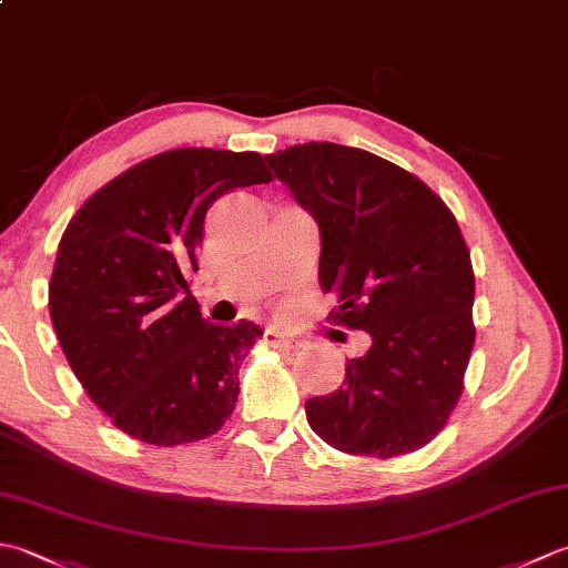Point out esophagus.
<instances>
[{"label":"esophagus","instance_id":"esophagus-1","mask_svg":"<svg viewBox=\"0 0 568 568\" xmlns=\"http://www.w3.org/2000/svg\"><path fill=\"white\" fill-rule=\"evenodd\" d=\"M265 342L277 346V348H293V346H297V339H293V336H287L285 332H277V329H265Z\"/></svg>","mask_w":568,"mask_h":568}]
</instances>
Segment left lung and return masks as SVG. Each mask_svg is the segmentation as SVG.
Wrapping results in <instances>:
<instances>
[{"mask_svg": "<svg viewBox=\"0 0 568 568\" xmlns=\"http://www.w3.org/2000/svg\"><path fill=\"white\" fill-rule=\"evenodd\" d=\"M320 226L329 320L371 334L339 390L310 397V427L334 449L393 458L444 429L476 342L470 253L444 200L400 165L329 141L265 155Z\"/></svg>", "mask_w": 568, "mask_h": 568, "instance_id": "obj_1", "label": "left lung"}]
</instances>
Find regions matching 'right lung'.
<instances>
[{
  "label": "right lung",
  "mask_w": 568,
  "mask_h": 568,
  "mask_svg": "<svg viewBox=\"0 0 568 568\" xmlns=\"http://www.w3.org/2000/svg\"><path fill=\"white\" fill-rule=\"evenodd\" d=\"M271 180L256 151L175 149L131 165L70 220L51 322L84 393L129 437L200 442L232 417L239 364L263 332L204 320L185 273L212 202Z\"/></svg>",
  "instance_id": "1"
}]
</instances>
